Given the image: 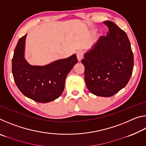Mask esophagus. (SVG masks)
Listing matches in <instances>:
<instances>
[{"label":"esophagus","instance_id":"1","mask_svg":"<svg viewBox=\"0 0 146 146\" xmlns=\"http://www.w3.org/2000/svg\"><path fill=\"white\" fill-rule=\"evenodd\" d=\"M84 56V53L82 51H78V52L76 53V57H77V59L78 61H80L82 60Z\"/></svg>","mask_w":146,"mask_h":146}]
</instances>
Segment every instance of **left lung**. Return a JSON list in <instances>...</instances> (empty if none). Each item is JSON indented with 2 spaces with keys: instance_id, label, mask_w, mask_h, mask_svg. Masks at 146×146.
I'll return each instance as SVG.
<instances>
[{
  "instance_id": "obj_1",
  "label": "left lung",
  "mask_w": 146,
  "mask_h": 146,
  "mask_svg": "<svg viewBox=\"0 0 146 146\" xmlns=\"http://www.w3.org/2000/svg\"><path fill=\"white\" fill-rule=\"evenodd\" d=\"M109 31L84 55L86 84L100 97L114 95L125 87L132 75L134 60L127 34L111 21H104Z\"/></svg>"
}]
</instances>
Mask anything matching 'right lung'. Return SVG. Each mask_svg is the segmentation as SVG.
<instances>
[{"label": "right lung", "mask_w": 146, "mask_h": 146, "mask_svg": "<svg viewBox=\"0 0 146 146\" xmlns=\"http://www.w3.org/2000/svg\"><path fill=\"white\" fill-rule=\"evenodd\" d=\"M26 35L19 40L12 58L15 82L26 97L37 102H51L63 92L66 76L77 58L73 55L44 66L29 65L24 56Z\"/></svg>", "instance_id": "right-lung-1"}]
</instances>
